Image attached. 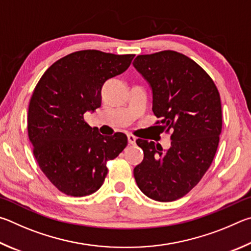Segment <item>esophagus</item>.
I'll use <instances>...</instances> for the list:
<instances>
[{
	"instance_id": "34e87169",
	"label": "esophagus",
	"mask_w": 251,
	"mask_h": 251,
	"mask_svg": "<svg viewBox=\"0 0 251 251\" xmlns=\"http://www.w3.org/2000/svg\"><path fill=\"white\" fill-rule=\"evenodd\" d=\"M128 141H129V144H135V141H137V138L134 137L133 134H128Z\"/></svg>"
}]
</instances>
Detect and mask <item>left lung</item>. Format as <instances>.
I'll return each instance as SVG.
<instances>
[{"label":"left lung","mask_w":251,"mask_h":251,"mask_svg":"<svg viewBox=\"0 0 251 251\" xmlns=\"http://www.w3.org/2000/svg\"><path fill=\"white\" fill-rule=\"evenodd\" d=\"M135 69L150 83L156 125L171 132V148L138 139L143 161L133 170L138 186L157 201L181 199L204 176L216 154L222 132V103L209 75L174 50L139 55Z\"/></svg>","instance_id":"obj_1"}]
</instances>
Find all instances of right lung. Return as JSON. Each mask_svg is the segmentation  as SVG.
Here are the masks:
<instances>
[{
    "label": "right lung",
    "instance_id": "obj_1",
    "mask_svg": "<svg viewBox=\"0 0 251 251\" xmlns=\"http://www.w3.org/2000/svg\"><path fill=\"white\" fill-rule=\"evenodd\" d=\"M135 55L79 50L55 61L39 79L28 105L27 131L39 168L59 192L90 195L102 185L128 144L125 133L103 137L85 121L101 105V89L129 68Z\"/></svg>",
    "mask_w": 251,
    "mask_h": 251
}]
</instances>
